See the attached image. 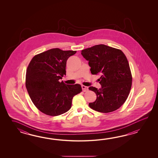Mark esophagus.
Segmentation results:
<instances>
[{
    "instance_id": "obj_1",
    "label": "esophagus",
    "mask_w": 158,
    "mask_h": 158,
    "mask_svg": "<svg viewBox=\"0 0 158 158\" xmlns=\"http://www.w3.org/2000/svg\"><path fill=\"white\" fill-rule=\"evenodd\" d=\"M81 87H82V91H84V92H85V91H87L88 90V87H87V86H84V85H82V86H81Z\"/></svg>"
}]
</instances>
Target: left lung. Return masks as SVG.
Listing matches in <instances>:
<instances>
[{
    "mask_svg": "<svg viewBox=\"0 0 158 158\" xmlns=\"http://www.w3.org/2000/svg\"><path fill=\"white\" fill-rule=\"evenodd\" d=\"M89 61L92 74H100L102 87L90 86L97 95L89 107L102 113L118 110L124 103L131 86V72L128 60L122 51L104 44H98L81 51Z\"/></svg>",
    "mask_w": 158,
    "mask_h": 158,
    "instance_id": "1",
    "label": "left lung"
}]
</instances>
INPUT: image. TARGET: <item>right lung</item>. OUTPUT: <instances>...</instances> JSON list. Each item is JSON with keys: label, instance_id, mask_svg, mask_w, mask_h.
I'll return each mask as SVG.
<instances>
[{"label": "right lung", "instance_id": "add662e5", "mask_svg": "<svg viewBox=\"0 0 158 158\" xmlns=\"http://www.w3.org/2000/svg\"><path fill=\"white\" fill-rule=\"evenodd\" d=\"M76 51L52 48L34 56L27 68L25 85L30 99L44 114L58 116L69 111L80 84L67 85L59 80L66 75L68 59Z\"/></svg>", "mask_w": 158, "mask_h": 158}]
</instances>
